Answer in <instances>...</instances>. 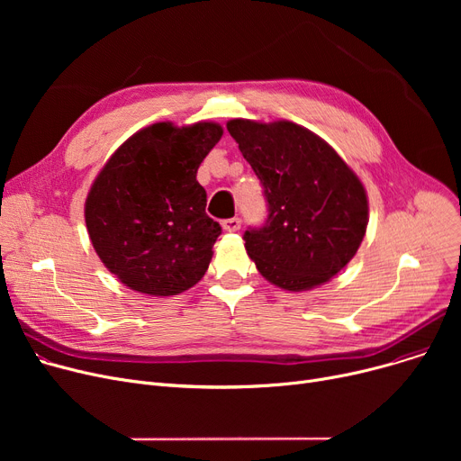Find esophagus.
Instances as JSON below:
<instances>
[{
    "label": "esophagus",
    "mask_w": 461,
    "mask_h": 461,
    "mask_svg": "<svg viewBox=\"0 0 461 461\" xmlns=\"http://www.w3.org/2000/svg\"><path fill=\"white\" fill-rule=\"evenodd\" d=\"M222 228H224V231H230V233L237 231L240 228V218H237V216L228 218V221L222 222Z\"/></svg>",
    "instance_id": "obj_1"
}]
</instances>
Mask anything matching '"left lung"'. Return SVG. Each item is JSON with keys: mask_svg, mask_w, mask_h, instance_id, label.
Masks as SVG:
<instances>
[{"mask_svg": "<svg viewBox=\"0 0 461 461\" xmlns=\"http://www.w3.org/2000/svg\"><path fill=\"white\" fill-rule=\"evenodd\" d=\"M228 132L258 176L267 218L243 235L261 276L287 292L342 271L368 226L366 190L327 141L276 121L231 119Z\"/></svg>", "mask_w": 461, "mask_h": 461, "instance_id": "8db88e82", "label": "left lung"}]
</instances>
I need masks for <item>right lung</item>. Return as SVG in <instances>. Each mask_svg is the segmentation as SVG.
<instances>
[{
	"label": "right lung",
	"instance_id": "right-lung-1",
	"mask_svg": "<svg viewBox=\"0 0 461 461\" xmlns=\"http://www.w3.org/2000/svg\"><path fill=\"white\" fill-rule=\"evenodd\" d=\"M222 138L216 123H155L131 136L86 200L93 249L134 292L167 297L198 284L221 224L205 212L198 167Z\"/></svg>",
	"mask_w": 461,
	"mask_h": 461
}]
</instances>
